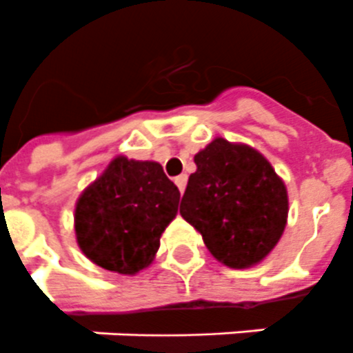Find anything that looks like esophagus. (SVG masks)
I'll return each instance as SVG.
<instances>
[{"mask_svg":"<svg viewBox=\"0 0 353 353\" xmlns=\"http://www.w3.org/2000/svg\"><path fill=\"white\" fill-rule=\"evenodd\" d=\"M174 181H176L177 188H179V192L181 194L185 192V187H187V176H185V174H181V176H177Z\"/></svg>","mask_w":353,"mask_h":353,"instance_id":"esophagus-1","label":"esophagus"}]
</instances>
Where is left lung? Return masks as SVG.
I'll return each mask as SVG.
<instances>
[{
	"mask_svg": "<svg viewBox=\"0 0 353 353\" xmlns=\"http://www.w3.org/2000/svg\"><path fill=\"white\" fill-rule=\"evenodd\" d=\"M194 163L179 214L221 263L245 269L262 262L288 221L284 181L260 152L221 137L194 155Z\"/></svg>",
	"mask_w": 353,
	"mask_h": 353,
	"instance_id": "8db88e82",
	"label": "left lung"
}]
</instances>
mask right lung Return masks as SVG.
<instances>
[{"mask_svg":"<svg viewBox=\"0 0 353 353\" xmlns=\"http://www.w3.org/2000/svg\"><path fill=\"white\" fill-rule=\"evenodd\" d=\"M177 205L179 190L159 163L119 155L77 201L79 247L108 271L139 273L154 260Z\"/></svg>","mask_w":353,"mask_h":353,"instance_id":"right-lung-1","label":"right lung"}]
</instances>
